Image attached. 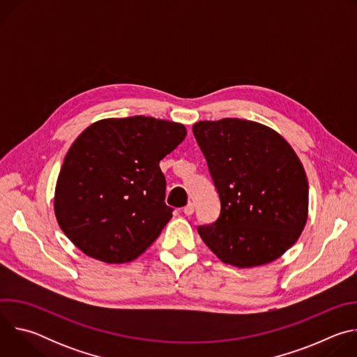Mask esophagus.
Listing matches in <instances>:
<instances>
[{
  "instance_id": "1",
  "label": "esophagus",
  "mask_w": 357,
  "mask_h": 357,
  "mask_svg": "<svg viewBox=\"0 0 357 357\" xmlns=\"http://www.w3.org/2000/svg\"><path fill=\"white\" fill-rule=\"evenodd\" d=\"M193 211H195L193 203H188V205L183 208V213H185L186 216H190V215L193 213Z\"/></svg>"
}]
</instances>
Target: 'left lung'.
<instances>
[{
	"instance_id": "obj_1",
	"label": "left lung",
	"mask_w": 357,
	"mask_h": 357,
	"mask_svg": "<svg viewBox=\"0 0 357 357\" xmlns=\"http://www.w3.org/2000/svg\"><path fill=\"white\" fill-rule=\"evenodd\" d=\"M193 135L220 197V216L199 236L225 264L266 266L291 248L308 220V179L275 130L250 120L199 121Z\"/></svg>"
}]
</instances>
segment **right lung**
<instances>
[{"label":"right lung","instance_id":"1","mask_svg":"<svg viewBox=\"0 0 357 357\" xmlns=\"http://www.w3.org/2000/svg\"><path fill=\"white\" fill-rule=\"evenodd\" d=\"M181 123L154 117L103 119L72 144L54 209L68 238L107 264L135 260L172 218L160 161L185 139Z\"/></svg>","mask_w":357,"mask_h":357}]
</instances>
